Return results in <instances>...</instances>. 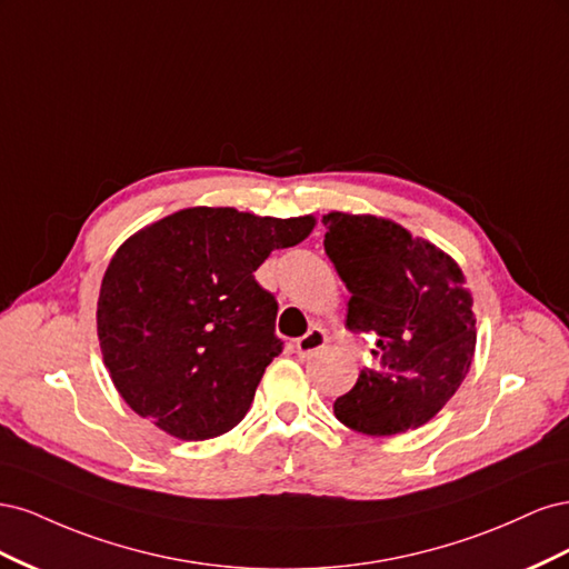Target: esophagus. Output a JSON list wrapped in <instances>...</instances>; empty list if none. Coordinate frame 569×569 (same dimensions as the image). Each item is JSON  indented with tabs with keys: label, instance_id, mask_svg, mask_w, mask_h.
I'll return each mask as SVG.
<instances>
[{
	"label": "esophagus",
	"instance_id": "esophagus-1",
	"mask_svg": "<svg viewBox=\"0 0 569 569\" xmlns=\"http://www.w3.org/2000/svg\"><path fill=\"white\" fill-rule=\"evenodd\" d=\"M327 343V335L320 327H311L299 341H297V353L299 358H313L320 349H325Z\"/></svg>",
	"mask_w": 569,
	"mask_h": 569
}]
</instances>
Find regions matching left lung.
<instances>
[{"mask_svg": "<svg viewBox=\"0 0 569 569\" xmlns=\"http://www.w3.org/2000/svg\"><path fill=\"white\" fill-rule=\"evenodd\" d=\"M325 253L349 289L347 330L377 335V368L360 370L335 416L353 432L391 437L432 420L475 353L472 297L451 256L375 216L327 213Z\"/></svg>", "mask_w": 569, "mask_h": 569, "instance_id": "obj_1", "label": "left lung"}]
</instances>
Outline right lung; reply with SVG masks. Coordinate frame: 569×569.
I'll list each match as a JSON object with an SVG mask.
<instances>
[{
  "instance_id": "obj_1",
  "label": "right lung",
  "mask_w": 569,
  "mask_h": 569,
  "mask_svg": "<svg viewBox=\"0 0 569 569\" xmlns=\"http://www.w3.org/2000/svg\"><path fill=\"white\" fill-rule=\"evenodd\" d=\"M316 220L184 209L130 237L101 280L97 332L116 389L137 416L184 441L247 416L282 339L278 301L256 282L272 249Z\"/></svg>"
}]
</instances>
